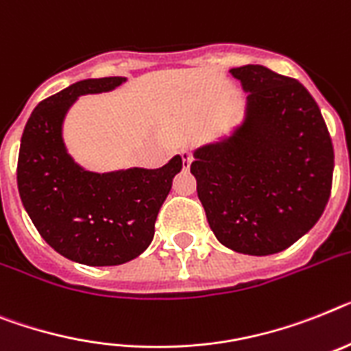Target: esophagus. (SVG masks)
Masks as SVG:
<instances>
[{
    "mask_svg": "<svg viewBox=\"0 0 351 351\" xmlns=\"http://www.w3.org/2000/svg\"><path fill=\"white\" fill-rule=\"evenodd\" d=\"M193 160H194L193 153L184 149V152H182V162H184V167H189L191 164H193Z\"/></svg>",
    "mask_w": 351,
    "mask_h": 351,
    "instance_id": "esophagus-1",
    "label": "esophagus"
}]
</instances>
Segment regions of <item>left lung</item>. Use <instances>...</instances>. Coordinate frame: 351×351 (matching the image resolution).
Returning <instances> with one entry per match:
<instances>
[{
	"label": "left lung",
	"instance_id": "1",
	"mask_svg": "<svg viewBox=\"0 0 351 351\" xmlns=\"http://www.w3.org/2000/svg\"><path fill=\"white\" fill-rule=\"evenodd\" d=\"M248 94L234 137L194 153L212 232L244 255H273L307 234L332 189L334 146L319 107L298 80L264 66L230 69Z\"/></svg>",
	"mask_w": 351,
	"mask_h": 351
}]
</instances>
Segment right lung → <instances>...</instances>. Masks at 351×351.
Instances as JSON below:
<instances>
[{"label": "right lung", "mask_w": 351, "mask_h": 351, "mask_svg": "<svg viewBox=\"0 0 351 351\" xmlns=\"http://www.w3.org/2000/svg\"><path fill=\"white\" fill-rule=\"evenodd\" d=\"M121 76L90 78L35 107L21 137L17 189L32 223L55 252L87 266H117L148 248L155 221L182 169V157L158 169L89 173L67 155L62 119L80 94L110 90Z\"/></svg>", "instance_id": "add662e5"}]
</instances>
